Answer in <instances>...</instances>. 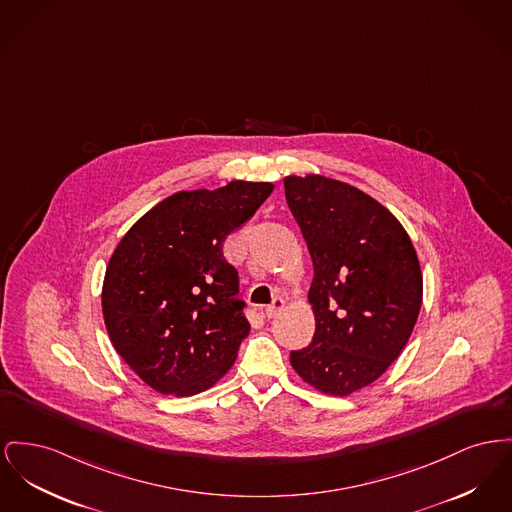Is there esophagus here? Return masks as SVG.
<instances>
[{
  "label": "esophagus",
  "mask_w": 512,
  "mask_h": 512,
  "mask_svg": "<svg viewBox=\"0 0 512 512\" xmlns=\"http://www.w3.org/2000/svg\"><path fill=\"white\" fill-rule=\"evenodd\" d=\"M284 305H286V301L282 300V298H274L272 300L271 305H267V309H265V315L272 319V317H276L282 309H284Z\"/></svg>",
  "instance_id": "1"
}]
</instances>
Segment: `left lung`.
I'll return each instance as SVG.
<instances>
[{
  "label": "left lung",
  "instance_id": "left-lung-1",
  "mask_svg": "<svg viewBox=\"0 0 512 512\" xmlns=\"http://www.w3.org/2000/svg\"><path fill=\"white\" fill-rule=\"evenodd\" d=\"M286 203L313 261L315 334L290 352L305 383L348 396L379 379L406 346L421 307L420 261L402 224L360 189L288 176Z\"/></svg>",
  "mask_w": 512,
  "mask_h": 512
}]
</instances>
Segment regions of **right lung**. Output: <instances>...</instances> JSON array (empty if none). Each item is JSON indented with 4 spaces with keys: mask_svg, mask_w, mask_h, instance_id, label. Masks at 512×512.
Masks as SVG:
<instances>
[{
    "mask_svg": "<svg viewBox=\"0 0 512 512\" xmlns=\"http://www.w3.org/2000/svg\"><path fill=\"white\" fill-rule=\"evenodd\" d=\"M272 189L238 180L180 191L121 238L104 276V323L116 352L154 391H207L236 361L251 327L222 243Z\"/></svg>",
    "mask_w": 512,
    "mask_h": 512,
    "instance_id": "add662e5",
    "label": "right lung"
}]
</instances>
